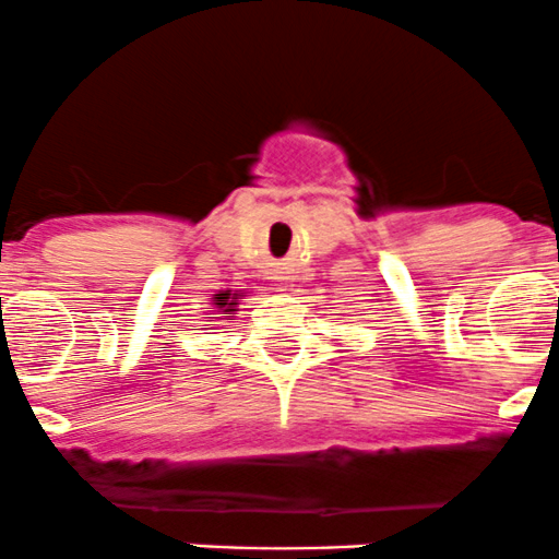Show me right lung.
Instances as JSON below:
<instances>
[{"instance_id":"obj_1","label":"right lung","mask_w":559,"mask_h":559,"mask_svg":"<svg viewBox=\"0 0 559 559\" xmlns=\"http://www.w3.org/2000/svg\"><path fill=\"white\" fill-rule=\"evenodd\" d=\"M242 298V292H234V289H225V292H217L214 295V309L219 311V314H234L236 311V300Z\"/></svg>"}]
</instances>
